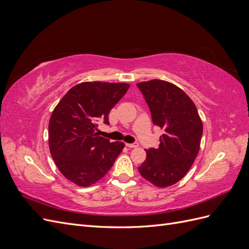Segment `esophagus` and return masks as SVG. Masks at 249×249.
<instances>
[{"label": "esophagus", "instance_id": "obj_1", "mask_svg": "<svg viewBox=\"0 0 249 249\" xmlns=\"http://www.w3.org/2000/svg\"><path fill=\"white\" fill-rule=\"evenodd\" d=\"M125 145L130 148H135V147H138L139 144L138 142H134V143H125Z\"/></svg>", "mask_w": 249, "mask_h": 249}]
</instances>
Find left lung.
<instances>
[{"instance_id": "left-lung-1", "label": "left lung", "mask_w": 249, "mask_h": 249, "mask_svg": "<svg viewBox=\"0 0 249 249\" xmlns=\"http://www.w3.org/2000/svg\"><path fill=\"white\" fill-rule=\"evenodd\" d=\"M147 103L155 125L164 131L158 148H148L138 167L140 175L157 187L175 185L189 171L202 136V123L192 100L182 89L163 80L137 84Z\"/></svg>"}]
</instances>
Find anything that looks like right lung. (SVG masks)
I'll use <instances>...</instances> for the list:
<instances>
[{
	"mask_svg": "<svg viewBox=\"0 0 249 249\" xmlns=\"http://www.w3.org/2000/svg\"><path fill=\"white\" fill-rule=\"evenodd\" d=\"M126 83L84 82L71 88L53 111L49 146L60 172L73 184L91 186L106 176L124 143L110 142L95 131L109 124L111 109L125 94Z\"/></svg>",
	"mask_w": 249,
	"mask_h": 249,
	"instance_id": "1",
	"label": "right lung"
}]
</instances>
